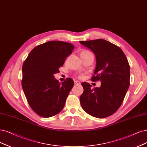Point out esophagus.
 <instances>
[{
  "label": "esophagus",
  "mask_w": 147,
  "mask_h": 147,
  "mask_svg": "<svg viewBox=\"0 0 147 147\" xmlns=\"http://www.w3.org/2000/svg\"><path fill=\"white\" fill-rule=\"evenodd\" d=\"M74 84H75V85H80V83L79 81H78V80H76V81H74Z\"/></svg>",
  "instance_id": "34e87169"
}]
</instances>
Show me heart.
<instances>
[{"label": "heart", "mask_w": 147, "mask_h": 147, "mask_svg": "<svg viewBox=\"0 0 147 147\" xmlns=\"http://www.w3.org/2000/svg\"><path fill=\"white\" fill-rule=\"evenodd\" d=\"M90 53L88 51H87V50H83L82 52H81V53H80V54H85V53ZM83 76H84L82 75V74H80V76H79V78H83Z\"/></svg>", "instance_id": "1"}]
</instances>
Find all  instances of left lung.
Returning <instances> with one entry per match:
<instances>
[{
	"label": "left lung",
	"mask_w": 147,
	"mask_h": 147,
	"mask_svg": "<svg viewBox=\"0 0 147 147\" xmlns=\"http://www.w3.org/2000/svg\"><path fill=\"white\" fill-rule=\"evenodd\" d=\"M79 42L95 54L96 76L91 80L101 82L100 87L93 90L90 84L82 83L84 93L80 97L81 106L92 116L100 119L108 117L121 107L129 88L128 60L120 48L104 39Z\"/></svg>",
	"instance_id": "left-lung-1"
}]
</instances>
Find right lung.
Masks as SVG:
<instances>
[{"instance_id":"add662e5","label":"right lung","mask_w":147,"mask_h":147,"mask_svg":"<svg viewBox=\"0 0 147 147\" xmlns=\"http://www.w3.org/2000/svg\"><path fill=\"white\" fill-rule=\"evenodd\" d=\"M74 47L62 41H49L36 47L22 66V86L31 108L38 115L50 117L61 112L74 86L67 78L62 84L54 78Z\"/></svg>"}]
</instances>
